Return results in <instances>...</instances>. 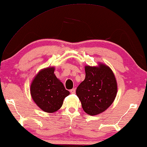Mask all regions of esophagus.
<instances>
[{
	"mask_svg": "<svg viewBox=\"0 0 147 147\" xmlns=\"http://www.w3.org/2000/svg\"><path fill=\"white\" fill-rule=\"evenodd\" d=\"M75 92H76V90H75V89H74V88L71 90V94H75Z\"/></svg>",
	"mask_w": 147,
	"mask_h": 147,
	"instance_id": "1",
	"label": "esophagus"
}]
</instances>
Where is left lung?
Wrapping results in <instances>:
<instances>
[{"label": "left lung", "instance_id": "obj_1", "mask_svg": "<svg viewBox=\"0 0 147 147\" xmlns=\"http://www.w3.org/2000/svg\"><path fill=\"white\" fill-rule=\"evenodd\" d=\"M84 80L76 88V94L83 110L91 116L102 113L110 107L117 94V82L113 71L107 65L85 66Z\"/></svg>", "mask_w": 147, "mask_h": 147}]
</instances>
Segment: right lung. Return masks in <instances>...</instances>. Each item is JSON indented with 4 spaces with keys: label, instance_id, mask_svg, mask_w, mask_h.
<instances>
[{
    "label": "right lung",
    "instance_id": "add662e5",
    "mask_svg": "<svg viewBox=\"0 0 147 147\" xmlns=\"http://www.w3.org/2000/svg\"><path fill=\"white\" fill-rule=\"evenodd\" d=\"M55 67L41 69L34 76L30 92L34 103L43 111L53 113L61 108L63 100L70 94L54 74Z\"/></svg>",
    "mask_w": 147,
    "mask_h": 147
}]
</instances>
